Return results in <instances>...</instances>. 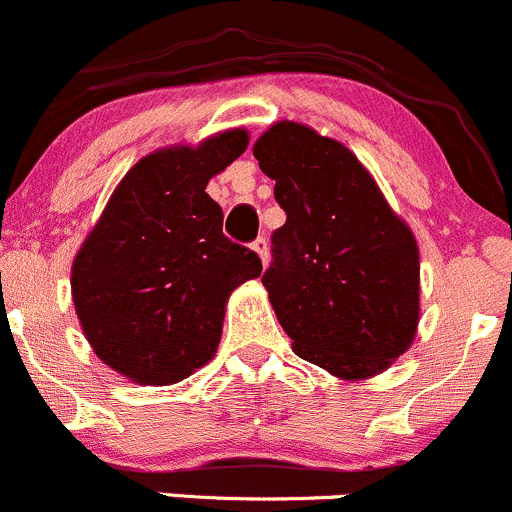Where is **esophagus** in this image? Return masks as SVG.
Here are the masks:
<instances>
[{
  "mask_svg": "<svg viewBox=\"0 0 512 512\" xmlns=\"http://www.w3.org/2000/svg\"><path fill=\"white\" fill-rule=\"evenodd\" d=\"M251 249H254L258 256H261V263L266 266V263H268V241L263 239V236H258L254 244H251Z\"/></svg>",
  "mask_w": 512,
  "mask_h": 512,
  "instance_id": "1",
  "label": "esophagus"
}]
</instances>
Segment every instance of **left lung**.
Instances as JSON below:
<instances>
[{
    "label": "left lung",
    "mask_w": 512,
    "mask_h": 512,
    "mask_svg": "<svg viewBox=\"0 0 512 512\" xmlns=\"http://www.w3.org/2000/svg\"><path fill=\"white\" fill-rule=\"evenodd\" d=\"M254 156L286 211L261 281L296 356L343 381L386 371L421 318L413 231L356 154L311 126L278 121Z\"/></svg>",
    "instance_id": "obj_1"
}]
</instances>
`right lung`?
Listing matches in <instances>:
<instances>
[{
  "instance_id": "obj_1",
  "label": "right lung",
  "mask_w": 512,
  "mask_h": 512,
  "mask_svg": "<svg viewBox=\"0 0 512 512\" xmlns=\"http://www.w3.org/2000/svg\"><path fill=\"white\" fill-rule=\"evenodd\" d=\"M249 146L244 129L136 161L72 263V298L96 356L139 386H171L214 358L231 291L261 258L224 236L206 184Z\"/></svg>"
}]
</instances>
